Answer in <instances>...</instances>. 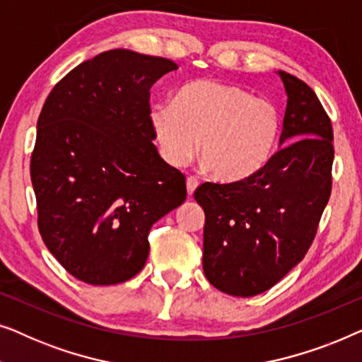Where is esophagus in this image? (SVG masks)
I'll use <instances>...</instances> for the list:
<instances>
[{
	"label": "esophagus",
	"mask_w": 362,
	"mask_h": 362,
	"mask_svg": "<svg viewBox=\"0 0 362 362\" xmlns=\"http://www.w3.org/2000/svg\"><path fill=\"white\" fill-rule=\"evenodd\" d=\"M199 186V181L196 180L194 176H189L186 180V187H187V196H192L194 194V191H196V187Z\"/></svg>",
	"instance_id": "esophagus-1"
}]
</instances>
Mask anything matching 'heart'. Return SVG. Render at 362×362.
Instances as JSON below:
<instances>
[{"label":"heart","instance_id":"b5f03b06","mask_svg":"<svg viewBox=\"0 0 362 362\" xmlns=\"http://www.w3.org/2000/svg\"><path fill=\"white\" fill-rule=\"evenodd\" d=\"M150 125L163 158L180 166L197 147L217 180L239 181L260 171L274 155L281 130L279 107L239 86L194 81L175 102L150 108Z\"/></svg>","mask_w":362,"mask_h":362}]
</instances>
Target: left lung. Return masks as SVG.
<instances>
[{
	"label": "left lung",
	"instance_id": "obj_1",
	"mask_svg": "<svg viewBox=\"0 0 362 362\" xmlns=\"http://www.w3.org/2000/svg\"><path fill=\"white\" fill-rule=\"evenodd\" d=\"M276 74L288 97L280 150L245 180L194 192L206 214L204 275L232 296L264 293L303 260L331 194L329 117L303 81Z\"/></svg>",
	"mask_w": 362,
	"mask_h": 362
}]
</instances>
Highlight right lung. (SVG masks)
I'll use <instances>...</instances> for the list:
<instances>
[{
    "label": "right lung",
    "mask_w": 362,
    "mask_h": 362,
    "mask_svg": "<svg viewBox=\"0 0 362 362\" xmlns=\"http://www.w3.org/2000/svg\"><path fill=\"white\" fill-rule=\"evenodd\" d=\"M176 69L113 49L72 69L44 103L31 156L39 232L86 284L135 276L151 226L186 199L185 175L160 156L150 125V88Z\"/></svg>",
    "instance_id": "add662e5"
}]
</instances>
